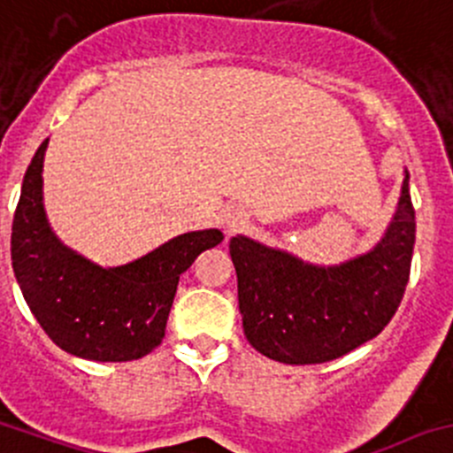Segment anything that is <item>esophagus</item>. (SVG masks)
I'll list each match as a JSON object with an SVG mask.
<instances>
[{
    "label": "esophagus",
    "mask_w": 453,
    "mask_h": 453,
    "mask_svg": "<svg viewBox=\"0 0 453 453\" xmlns=\"http://www.w3.org/2000/svg\"><path fill=\"white\" fill-rule=\"evenodd\" d=\"M242 224H244V215L242 213H229L226 218H224V229L229 231V234L238 231Z\"/></svg>",
    "instance_id": "esophagus-1"
}]
</instances>
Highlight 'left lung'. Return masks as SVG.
Instances as JSON below:
<instances>
[{"instance_id": "8db88e82", "label": "left lung", "mask_w": 453, "mask_h": 453, "mask_svg": "<svg viewBox=\"0 0 453 453\" xmlns=\"http://www.w3.org/2000/svg\"><path fill=\"white\" fill-rule=\"evenodd\" d=\"M416 211L404 173L398 209L373 251L316 266L251 238H231L244 335L284 365H320L376 338L398 311L411 271Z\"/></svg>"}]
</instances>
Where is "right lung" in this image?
<instances>
[{"mask_svg":"<svg viewBox=\"0 0 453 453\" xmlns=\"http://www.w3.org/2000/svg\"><path fill=\"white\" fill-rule=\"evenodd\" d=\"M42 142L21 182L11 257L26 304L64 351L97 363H127L153 351L166 331L180 275L222 231H191L128 265L102 269L64 247L46 219Z\"/></svg>","mask_w":453,"mask_h":453,"instance_id":"right-lung-1","label":"right lung"}]
</instances>
